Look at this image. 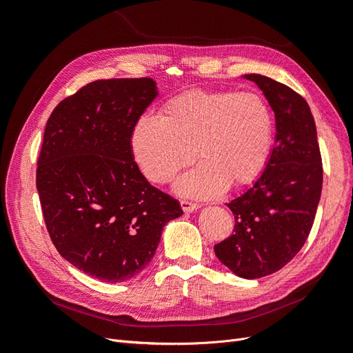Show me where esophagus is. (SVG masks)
<instances>
[{"instance_id":"1","label":"esophagus","mask_w":353,"mask_h":353,"mask_svg":"<svg viewBox=\"0 0 353 353\" xmlns=\"http://www.w3.org/2000/svg\"><path fill=\"white\" fill-rule=\"evenodd\" d=\"M181 208H183V210H184L185 213H191V212H194V210L199 209V205H196V203H191V201L183 200V201H181Z\"/></svg>"}]
</instances>
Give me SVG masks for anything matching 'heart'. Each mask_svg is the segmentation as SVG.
I'll list each match as a JSON object with an SVG mask.
<instances>
[{"label":"heart","mask_w":353,"mask_h":353,"mask_svg":"<svg viewBox=\"0 0 353 353\" xmlns=\"http://www.w3.org/2000/svg\"><path fill=\"white\" fill-rule=\"evenodd\" d=\"M272 131V112L261 95L193 90L169 100L159 117L141 116L131 134V150L152 183H166L196 154L201 163L175 188L184 196L210 199L228 184H249L261 174Z\"/></svg>","instance_id":"obj_1"}]
</instances>
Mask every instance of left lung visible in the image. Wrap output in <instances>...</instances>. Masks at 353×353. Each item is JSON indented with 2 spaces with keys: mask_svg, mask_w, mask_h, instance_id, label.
I'll use <instances>...</instances> for the list:
<instances>
[{
  "mask_svg": "<svg viewBox=\"0 0 353 353\" xmlns=\"http://www.w3.org/2000/svg\"><path fill=\"white\" fill-rule=\"evenodd\" d=\"M254 82L275 114V144L253 185L228 203L234 234L215 244L216 258L241 279H261L290 262L311 232L323 190L316 126L306 100L259 73Z\"/></svg>",
  "mask_w": 353,
  "mask_h": 353,
  "instance_id": "8db88e82",
  "label": "left lung"
}]
</instances>
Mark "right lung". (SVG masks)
<instances>
[{
  "mask_svg": "<svg viewBox=\"0 0 353 353\" xmlns=\"http://www.w3.org/2000/svg\"><path fill=\"white\" fill-rule=\"evenodd\" d=\"M156 81L85 85L52 110L37 169L42 215L57 252L94 279L122 283L150 263L179 203L144 178L131 134Z\"/></svg>",
  "mask_w": 353,
  "mask_h": 353,
  "instance_id": "1",
  "label": "right lung"
}]
</instances>
